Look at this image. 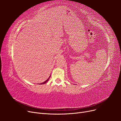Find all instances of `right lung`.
<instances>
[{
  "label": "right lung",
  "instance_id": "obj_1",
  "mask_svg": "<svg viewBox=\"0 0 121 121\" xmlns=\"http://www.w3.org/2000/svg\"><path fill=\"white\" fill-rule=\"evenodd\" d=\"M50 77V76H49V78H48V79H47V80H46V81H45V82H43V83H41V84H45V83H46L47 81H48V80H49V78Z\"/></svg>",
  "mask_w": 121,
  "mask_h": 121
}]
</instances>
